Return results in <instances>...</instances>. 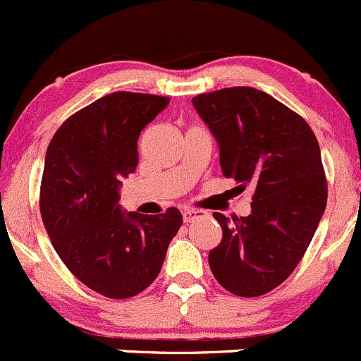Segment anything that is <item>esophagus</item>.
I'll return each mask as SVG.
<instances>
[{
    "instance_id": "obj_1",
    "label": "esophagus",
    "mask_w": 361,
    "mask_h": 361,
    "mask_svg": "<svg viewBox=\"0 0 361 361\" xmlns=\"http://www.w3.org/2000/svg\"><path fill=\"white\" fill-rule=\"evenodd\" d=\"M203 215H207V212L200 210V208H184V210H182V219H184V222H192L195 219L203 217Z\"/></svg>"
}]
</instances>
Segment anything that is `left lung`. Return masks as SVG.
<instances>
[{"instance_id":"1","label":"left lung","mask_w":361,"mask_h":361,"mask_svg":"<svg viewBox=\"0 0 361 361\" xmlns=\"http://www.w3.org/2000/svg\"><path fill=\"white\" fill-rule=\"evenodd\" d=\"M192 106L217 140L222 173L240 191L254 188L250 215L214 214L222 241L210 269L235 295H264L290 276L325 212L318 140L302 116L250 87L196 95Z\"/></svg>"}]
</instances>
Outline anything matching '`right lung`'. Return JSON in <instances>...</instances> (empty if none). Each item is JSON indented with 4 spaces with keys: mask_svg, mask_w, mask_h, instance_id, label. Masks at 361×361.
Here are the masks:
<instances>
[{
    "mask_svg": "<svg viewBox=\"0 0 361 361\" xmlns=\"http://www.w3.org/2000/svg\"><path fill=\"white\" fill-rule=\"evenodd\" d=\"M169 97L114 92L69 116L47 149L39 210L51 245L81 283L109 299H128L159 274L182 226L165 214L123 212L121 177L139 163L137 140Z\"/></svg>",
    "mask_w": 361,
    "mask_h": 361,
    "instance_id": "right-lung-1",
    "label": "right lung"
}]
</instances>
